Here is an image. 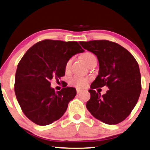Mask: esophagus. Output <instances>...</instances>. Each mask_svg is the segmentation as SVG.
Returning a JSON list of instances; mask_svg holds the SVG:
<instances>
[{"instance_id": "esophagus-1", "label": "esophagus", "mask_w": 150, "mask_h": 150, "mask_svg": "<svg viewBox=\"0 0 150 150\" xmlns=\"http://www.w3.org/2000/svg\"><path fill=\"white\" fill-rule=\"evenodd\" d=\"M82 90H80V89H78V88L76 89V92H77V93H80V92H82Z\"/></svg>"}]
</instances>
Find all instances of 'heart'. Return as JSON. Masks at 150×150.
<instances>
[{
    "label": "heart",
    "instance_id": "b5f03b06",
    "mask_svg": "<svg viewBox=\"0 0 150 150\" xmlns=\"http://www.w3.org/2000/svg\"><path fill=\"white\" fill-rule=\"evenodd\" d=\"M83 59L86 62V64L88 66L90 65V63L93 61L94 59H96V57L92 52H86L83 54ZM73 59L70 58L68 59L65 63L64 69L66 72H68L70 70L71 64H72ZM88 78L78 76H76L73 77L72 79L70 80V83L74 86H76L78 88H83L87 86L88 83Z\"/></svg>",
    "mask_w": 150,
    "mask_h": 150
}]
</instances>
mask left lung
<instances>
[{
	"instance_id": "1",
	"label": "left lung",
	"mask_w": 150,
	"mask_h": 150,
	"mask_svg": "<svg viewBox=\"0 0 150 150\" xmlns=\"http://www.w3.org/2000/svg\"><path fill=\"white\" fill-rule=\"evenodd\" d=\"M83 49L98 57L99 74L90 86L86 107L97 119L117 125L130 114L137 103L142 86L140 68L132 54L124 47L107 40L80 41ZM106 85L103 96L94 90Z\"/></svg>"
}]
</instances>
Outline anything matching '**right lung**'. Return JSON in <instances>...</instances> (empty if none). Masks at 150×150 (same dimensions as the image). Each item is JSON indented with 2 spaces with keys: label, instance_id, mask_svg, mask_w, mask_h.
I'll use <instances>...</instances> for the list:
<instances>
[{
  "label": "right lung",
  "instance_id": "1",
  "mask_svg": "<svg viewBox=\"0 0 150 150\" xmlns=\"http://www.w3.org/2000/svg\"><path fill=\"white\" fill-rule=\"evenodd\" d=\"M83 51L76 41L45 39L23 55L16 72L14 91L23 112L33 122L48 125L64 115L76 90L67 87L55 91L50 81L64 76L66 62Z\"/></svg>",
  "mask_w": 150,
  "mask_h": 150
}]
</instances>
